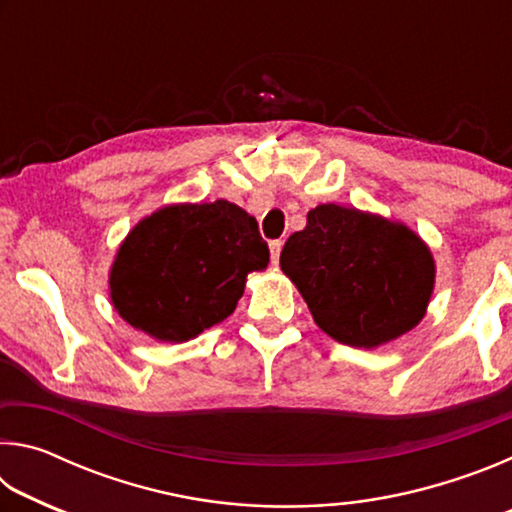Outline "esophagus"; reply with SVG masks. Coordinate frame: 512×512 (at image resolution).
Wrapping results in <instances>:
<instances>
[{
    "label": "esophagus",
    "instance_id": "1",
    "mask_svg": "<svg viewBox=\"0 0 512 512\" xmlns=\"http://www.w3.org/2000/svg\"><path fill=\"white\" fill-rule=\"evenodd\" d=\"M268 248H271V259H273V264L280 262V253H282V239H273L271 244H268Z\"/></svg>",
    "mask_w": 512,
    "mask_h": 512
}]
</instances>
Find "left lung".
I'll return each mask as SVG.
<instances>
[{"instance_id": "left-lung-1", "label": "left lung", "mask_w": 512, "mask_h": 512, "mask_svg": "<svg viewBox=\"0 0 512 512\" xmlns=\"http://www.w3.org/2000/svg\"><path fill=\"white\" fill-rule=\"evenodd\" d=\"M280 266L316 325L352 348H377L418 325L436 275L429 248L406 225L334 203L307 214Z\"/></svg>"}]
</instances>
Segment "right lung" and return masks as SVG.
Returning <instances> with one entry per match:
<instances>
[{"label":"right lung","mask_w":512,"mask_h":512,"mask_svg":"<svg viewBox=\"0 0 512 512\" xmlns=\"http://www.w3.org/2000/svg\"><path fill=\"white\" fill-rule=\"evenodd\" d=\"M266 264L257 221L235 203L173 205L135 225L121 244L110 298L135 329L183 343L228 318L246 275Z\"/></svg>","instance_id":"1"}]
</instances>
